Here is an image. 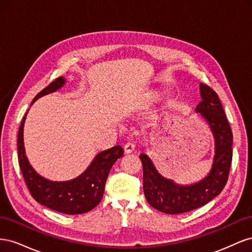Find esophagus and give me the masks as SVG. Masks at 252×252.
<instances>
[{"label":"esophagus","mask_w":252,"mask_h":252,"mask_svg":"<svg viewBox=\"0 0 252 252\" xmlns=\"http://www.w3.org/2000/svg\"><path fill=\"white\" fill-rule=\"evenodd\" d=\"M135 149V145L133 143H127L125 144L124 146V150H125V154H131Z\"/></svg>","instance_id":"esophagus-1"}]
</instances>
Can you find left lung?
I'll return each mask as SVG.
<instances>
[{"label": "left lung", "instance_id": "obj_1", "mask_svg": "<svg viewBox=\"0 0 252 252\" xmlns=\"http://www.w3.org/2000/svg\"><path fill=\"white\" fill-rule=\"evenodd\" d=\"M202 101L194 111L208 124L215 139V156L211 169L201 181L181 185L158 171L146 154H141L143 189L150 206L168 215H179L202 207L224 189L232 161V131L218 94L209 86L200 84Z\"/></svg>", "mask_w": 252, "mask_h": 252}]
</instances>
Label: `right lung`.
Instances as JSON below:
<instances>
[{
	"label": "right lung",
	"mask_w": 252,
	"mask_h": 252,
	"mask_svg": "<svg viewBox=\"0 0 252 252\" xmlns=\"http://www.w3.org/2000/svg\"><path fill=\"white\" fill-rule=\"evenodd\" d=\"M65 84L66 79L64 77L58 78L35 95L32 105L40 97L56 93ZM27 112L19 129L18 157L23 177L33 199L45 207L66 215H81L96 207L103 197L106 180L112 165L124 155L123 148L117 145L110 149L98 152L85 171L72 180L60 182L48 180L33 169L26 157L24 124Z\"/></svg>",
	"instance_id": "right-lung-1"
}]
</instances>
